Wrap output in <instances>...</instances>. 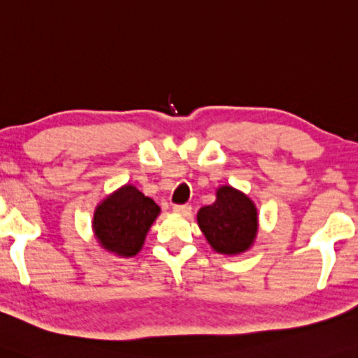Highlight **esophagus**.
<instances>
[{"instance_id":"34e87169","label":"esophagus","mask_w":358,"mask_h":358,"mask_svg":"<svg viewBox=\"0 0 358 358\" xmlns=\"http://www.w3.org/2000/svg\"><path fill=\"white\" fill-rule=\"evenodd\" d=\"M192 206L189 203H185V205H173V211L178 213V214H183V216H189L191 214Z\"/></svg>"}]
</instances>
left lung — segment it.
<instances>
[{
  "label": "left lung",
  "mask_w": 358,
  "mask_h": 358,
  "mask_svg": "<svg viewBox=\"0 0 358 358\" xmlns=\"http://www.w3.org/2000/svg\"><path fill=\"white\" fill-rule=\"evenodd\" d=\"M197 220L213 249L227 255L247 250L257 236L255 205L230 186L219 187L216 201L200 208Z\"/></svg>",
  "instance_id": "obj_1"
}]
</instances>
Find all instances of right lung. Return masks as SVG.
Segmentation results:
<instances>
[{
    "mask_svg": "<svg viewBox=\"0 0 358 358\" xmlns=\"http://www.w3.org/2000/svg\"><path fill=\"white\" fill-rule=\"evenodd\" d=\"M159 206L138 187L127 185L96 206L94 230L100 244L117 255L133 257L141 250Z\"/></svg>",
    "mask_w": 358,
    "mask_h": 358,
    "instance_id": "add662e5",
    "label": "right lung"
}]
</instances>
